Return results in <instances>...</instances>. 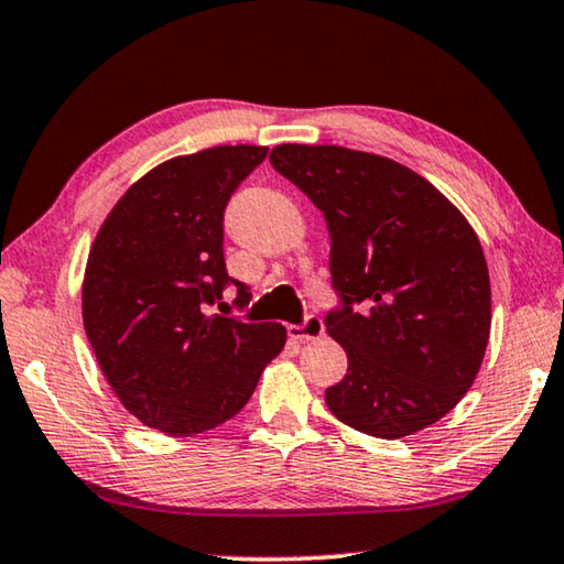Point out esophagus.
Segmentation results:
<instances>
[{
	"instance_id": "1",
	"label": "esophagus",
	"mask_w": 564,
	"mask_h": 564,
	"mask_svg": "<svg viewBox=\"0 0 564 564\" xmlns=\"http://www.w3.org/2000/svg\"><path fill=\"white\" fill-rule=\"evenodd\" d=\"M289 336L293 341H314V338L324 336V321H321L316 314H308L301 324H291L289 326Z\"/></svg>"
}]
</instances>
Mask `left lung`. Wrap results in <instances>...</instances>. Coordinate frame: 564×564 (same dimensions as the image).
Wrapping results in <instances>:
<instances>
[{
    "label": "left lung",
    "mask_w": 564,
    "mask_h": 564,
    "mask_svg": "<svg viewBox=\"0 0 564 564\" xmlns=\"http://www.w3.org/2000/svg\"><path fill=\"white\" fill-rule=\"evenodd\" d=\"M271 163L324 213L326 311L348 369L326 389L330 414L399 440L440 422L477 379L491 326L479 238L414 170L338 145H279Z\"/></svg>",
    "instance_id": "obj_1"
}]
</instances>
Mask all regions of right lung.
Instances as JSON below:
<instances>
[{
  "instance_id": "add662e5",
  "label": "right lung",
  "mask_w": 564,
  "mask_h": 564,
  "mask_svg": "<svg viewBox=\"0 0 564 564\" xmlns=\"http://www.w3.org/2000/svg\"><path fill=\"white\" fill-rule=\"evenodd\" d=\"M268 148L220 145L173 158L122 195L87 258L83 321L124 409L187 436L228 422L281 354V324L210 314L228 285L223 216ZM226 303H218V308Z\"/></svg>"
}]
</instances>
